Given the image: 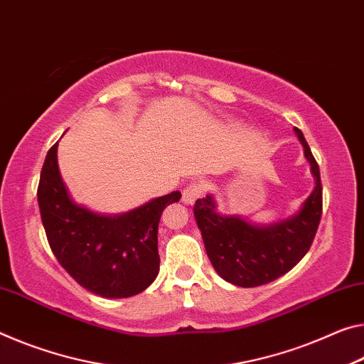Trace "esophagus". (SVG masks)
Returning <instances> with one entry per match:
<instances>
[{"mask_svg":"<svg viewBox=\"0 0 364 364\" xmlns=\"http://www.w3.org/2000/svg\"><path fill=\"white\" fill-rule=\"evenodd\" d=\"M204 188L200 183H189L186 188L183 189V203L184 204H194L196 200L200 198Z\"/></svg>","mask_w":364,"mask_h":364,"instance_id":"obj_1","label":"esophagus"}]
</instances>
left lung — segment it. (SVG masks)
Instances as JSON below:
<instances>
[{
	"label": "left lung",
	"mask_w": 364,
	"mask_h": 364,
	"mask_svg": "<svg viewBox=\"0 0 364 364\" xmlns=\"http://www.w3.org/2000/svg\"><path fill=\"white\" fill-rule=\"evenodd\" d=\"M295 132L316 180V188L296 215L257 227L238 215L218 213L210 194L196 200L193 210L207 256L217 274L230 284L252 288L274 282L295 267L313 245L322 213L321 173L303 132L298 128Z\"/></svg>",
	"instance_id": "1"
}]
</instances>
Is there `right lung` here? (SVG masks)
Returning a JSON list of instances; mask_svg holds the SVG:
<instances>
[{
    "label": "right lung",
    "instance_id": "obj_1",
    "mask_svg": "<svg viewBox=\"0 0 364 364\" xmlns=\"http://www.w3.org/2000/svg\"><path fill=\"white\" fill-rule=\"evenodd\" d=\"M58 142L40 173L37 199L48 245L80 287L103 298H128L159 274V222L181 193L152 199L121 215H99L69 198L58 168Z\"/></svg>",
    "mask_w": 364,
    "mask_h": 364
}]
</instances>
